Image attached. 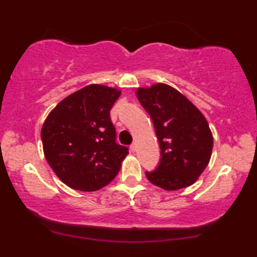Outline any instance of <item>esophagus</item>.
<instances>
[{
    "mask_svg": "<svg viewBox=\"0 0 257 257\" xmlns=\"http://www.w3.org/2000/svg\"><path fill=\"white\" fill-rule=\"evenodd\" d=\"M130 150H131L132 152H136V150H137V145H136V143H135V144H132V145L130 146Z\"/></svg>",
    "mask_w": 257,
    "mask_h": 257,
    "instance_id": "1",
    "label": "esophagus"
}]
</instances>
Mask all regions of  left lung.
Returning <instances> with one entry per match:
<instances>
[{
    "instance_id": "1",
    "label": "left lung",
    "mask_w": 257,
    "mask_h": 257,
    "mask_svg": "<svg viewBox=\"0 0 257 257\" xmlns=\"http://www.w3.org/2000/svg\"><path fill=\"white\" fill-rule=\"evenodd\" d=\"M137 98L152 119L160 146V163L145 172L153 185L177 191L198 180L209 163L213 136L203 114L184 94L166 84L137 90Z\"/></svg>"
}]
</instances>
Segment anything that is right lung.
<instances>
[{
  "label": "right lung",
  "instance_id": "obj_1",
  "mask_svg": "<svg viewBox=\"0 0 257 257\" xmlns=\"http://www.w3.org/2000/svg\"><path fill=\"white\" fill-rule=\"evenodd\" d=\"M120 91L91 84L64 98L45 119V159L66 186L93 192L115 178L128 154L115 142L110 111Z\"/></svg>",
  "mask_w": 257,
  "mask_h": 257
}]
</instances>
